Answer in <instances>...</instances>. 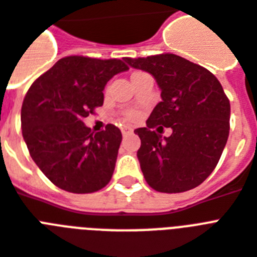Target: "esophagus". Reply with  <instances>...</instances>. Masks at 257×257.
Returning a JSON list of instances; mask_svg holds the SVG:
<instances>
[{"instance_id":"obj_1","label":"esophagus","mask_w":257,"mask_h":257,"mask_svg":"<svg viewBox=\"0 0 257 257\" xmlns=\"http://www.w3.org/2000/svg\"><path fill=\"white\" fill-rule=\"evenodd\" d=\"M121 132H122V136L126 137V136H129V135H131L133 131H132V128H128V126H125V128L121 129Z\"/></svg>"}]
</instances>
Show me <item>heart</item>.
I'll use <instances>...</instances> for the list:
<instances>
[{
    "instance_id": "1",
    "label": "heart",
    "mask_w": 257,
    "mask_h": 257,
    "mask_svg": "<svg viewBox=\"0 0 257 257\" xmlns=\"http://www.w3.org/2000/svg\"><path fill=\"white\" fill-rule=\"evenodd\" d=\"M137 73H140V72H136V73H133V74H137ZM132 74V76H133ZM136 114H135V113H132V114H129L128 116V120H135V118H136Z\"/></svg>"
}]
</instances>
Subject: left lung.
I'll list each match as a JSON object with an SVG mask.
<instances>
[{
	"label": "left lung",
	"mask_w": 257,
	"mask_h": 257,
	"mask_svg": "<svg viewBox=\"0 0 257 257\" xmlns=\"http://www.w3.org/2000/svg\"><path fill=\"white\" fill-rule=\"evenodd\" d=\"M124 60L152 74L161 90L147 126L135 131L147 183L165 193L196 188L215 169L227 144L231 105L223 86L209 70L176 54ZM157 124L171 127V136L157 134Z\"/></svg>",
	"instance_id": "obj_1"
}]
</instances>
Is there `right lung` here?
Returning <instances> with one entry per match:
<instances>
[{
    "instance_id": "1",
    "label": "right lung",
    "mask_w": 257,
    "mask_h": 257,
    "mask_svg": "<svg viewBox=\"0 0 257 257\" xmlns=\"http://www.w3.org/2000/svg\"><path fill=\"white\" fill-rule=\"evenodd\" d=\"M121 60L70 56L58 60L26 93L22 137L48 179L72 193H92L110 181L122 135L112 124L92 133L84 118L104 102V88L128 70Z\"/></svg>"
}]
</instances>
